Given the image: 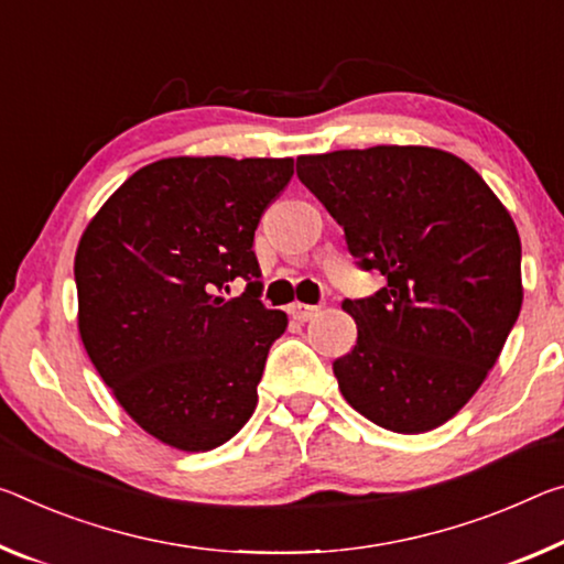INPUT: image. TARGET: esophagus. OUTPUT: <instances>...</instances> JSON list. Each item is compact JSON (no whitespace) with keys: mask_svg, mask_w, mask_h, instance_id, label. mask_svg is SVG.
Returning <instances> with one entry per match:
<instances>
[{"mask_svg":"<svg viewBox=\"0 0 564 564\" xmlns=\"http://www.w3.org/2000/svg\"><path fill=\"white\" fill-rule=\"evenodd\" d=\"M321 311V306H308V303H291L289 314L296 321H311Z\"/></svg>","mask_w":564,"mask_h":564,"instance_id":"34e87169","label":"esophagus"}]
</instances>
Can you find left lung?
Returning <instances> with one entry per match:
<instances>
[{
    "mask_svg": "<svg viewBox=\"0 0 564 564\" xmlns=\"http://www.w3.org/2000/svg\"><path fill=\"white\" fill-rule=\"evenodd\" d=\"M299 181L387 285L341 306L359 328L334 361L344 399L389 432L442 426L475 397L522 308L514 220L475 167L422 145L301 155Z\"/></svg>",
    "mask_w": 564,
    "mask_h": 564,
    "instance_id": "left-lung-1",
    "label": "left lung"
}]
</instances>
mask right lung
<instances>
[{"label": "right lung", "mask_w": 564, "mask_h": 564, "mask_svg": "<svg viewBox=\"0 0 564 564\" xmlns=\"http://www.w3.org/2000/svg\"><path fill=\"white\" fill-rule=\"evenodd\" d=\"M291 158H165L89 220L75 256L79 336L120 406L167 446L208 452L258 404L289 318L261 301L253 236ZM236 278L247 291L226 300Z\"/></svg>", "instance_id": "right-lung-1"}]
</instances>
